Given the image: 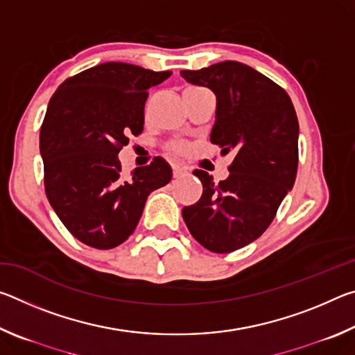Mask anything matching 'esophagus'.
Instances as JSON below:
<instances>
[{
	"instance_id": "1",
	"label": "esophagus",
	"mask_w": 355,
	"mask_h": 355,
	"mask_svg": "<svg viewBox=\"0 0 355 355\" xmlns=\"http://www.w3.org/2000/svg\"><path fill=\"white\" fill-rule=\"evenodd\" d=\"M184 175H188V167L180 166V164L173 166V177L180 178V177H184Z\"/></svg>"
}]
</instances>
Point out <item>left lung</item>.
<instances>
[{"mask_svg": "<svg viewBox=\"0 0 355 355\" xmlns=\"http://www.w3.org/2000/svg\"><path fill=\"white\" fill-rule=\"evenodd\" d=\"M186 81L216 94L209 141L233 152L225 180L196 169L203 192L182 209L191 235L216 254L255 241L277 214L296 180L299 123L290 95L260 71L236 61L180 71Z\"/></svg>", "mask_w": 355, "mask_h": 355, "instance_id": "8db88e82", "label": "left lung"}]
</instances>
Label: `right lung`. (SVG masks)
<instances>
[{
    "instance_id": "right-lung-1",
    "label": "right lung",
    "mask_w": 355,
    "mask_h": 355,
    "mask_svg": "<svg viewBox=\"0 0 355 355\" xmlns=\"http://www.w3.org/2000/svg\"><path fill=\"white\" fill-rule=\"evenodd\" d=\"M172 71L105 62L70 76L56 89L40 128L48 202L65 228L95 249L128 239L152 191L171 182L161 156L122 173L117 155L144 130L148 89Z\"/></svg>"
}]
</instances>
